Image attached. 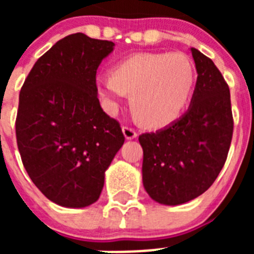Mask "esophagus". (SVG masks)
Listing matches in <instances>:
<instances>
[{
  "mask_svg": "<svg viewBox=\"0 0 254 254\" xmlns=\"http://www.w3.org/2000/svg\"><path fill=\"white\" fill-rule=\"evenodd\" d=\"M122 132L125 134L126 140H133V138L137 137V133L134 132V129L129 128V127H123Z\"/></svg>",
  "mask_w": 254,
  "mask_h": 254,
  "instance_id": "34e87169",
  "label": "esophagus"
}]
</instances>
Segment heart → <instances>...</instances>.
Here are the masks:
<instances>
[{"mask_svg": "<svg viewBox=\"0 0 254 254\" xmlns=\"http://www.w3.org/2000/svg\"><path fill=\"white\" fill-rule=\"evenodd\" d=\"M196 69L179 53H138L126 58L112 75L96 85L108 112H114L126 94L134 118L149 128H163L183 113L193 93Z\"/></svg>", "mask_w": 254, "mask_h": 254, "instance_id": "b5f03b06", "label": "heart"}]
</instances>
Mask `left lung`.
<instances>
[{
  "label": "left lung",
  "mask_w": 254,
  "mask_h": 254,
  "mask_svg": "<svg viewBox=\"0 0 254 254\" xmlns=\"http://www.w3.org/2000/svg\"><path fill=\"white\" fill-rule=\"evenodd\" d=\"M197 81L188 111L165 128L138 137L142 183L155 202L177 206L211 187L223 169L233 136L230 91L217 67L190 48Z\"/></svg>",
  "instance_id": "8db88e82"
}]
</instances>
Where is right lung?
Listing matches in <instances>:
<instances>
[{"label":"right lung","instance_id":"right-lung-1","mask_svg":"<svg viewBox=\"0 0 254 254\" xmlns=\"http://www.w3.org/2000/svg\"><path fill=\"white\" fill-rule=\"evenodd\" d=\"M113 42L76 33L35 62L22 85L16 140L24 168L49 201L82 208L98 201L105 172L125 142L103 112L96 69Z\"/></svg>","mask_w":254,"mask_h":254}]
</instances>
